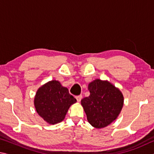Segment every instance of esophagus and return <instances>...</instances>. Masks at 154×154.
<instances>
[{"label":"esophagus","instance_id":"34e87169","mask_svg":"<svg viewBox=\"0 0 154 154\" xmlns=\"http://www.w3.org/2000/svg\"><path fill=\"white\" fill-rule=\"evenodd\" d=\"M75 98H76L77 102H80L81 100H82V95L77 96H75Z\"/></svg>","mask_w":154,"mask_h":154}]
</instances>
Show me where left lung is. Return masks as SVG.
Masks as SVG:
<instances>
[{
  "instance_id": "1",
  "label": "left lung",
  "mask_w": 154,
  "mask_h": 154,
  "mask_svg": "<svg viewBox=\"0 0 154 154\" xmlns=\"http://www.w3.org/2000/svg\"><path fill=\"white\" fill-rule=\"evenodd\" d=\"M90 94L81 103L88 121L96 128H105L120 113L124 103L120 91L108 82L96 79L88 85Z\"/></svg>"
}]
</instances>
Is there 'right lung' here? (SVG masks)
Returning a JSON list of instances; mask_svg holds the SVG:
<instances>
[{
	"label": "right lung",
	"instance_id": "right-lung-1",
	"mask_svg": "<svg viewBox=\"0 0 154 154\" xmlns=\"http://www.w3.org/2000/svg\"><path fill=\"white\" fill-rule=\"evenodd\" d=\"M77 100L58 81H51L38 90L35 105L38 115L50 124L62 122L68 109Z\"/></svg>",
	"mask_w": 154,
	"mask_h": 154
}]
</instances>
